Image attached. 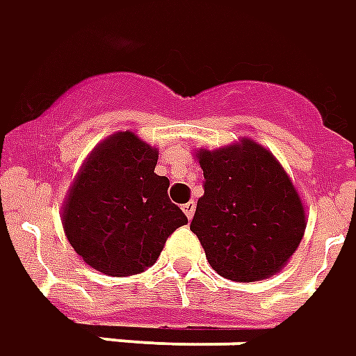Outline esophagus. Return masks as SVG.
Masks as SVG:
<instances>
[{"mask_svg": "<svg viewBox=\"0 0 356 356\" xmlns=\"http://www.w3.org/2000/svg\"><path fill=\"white\" fill-rule=\"evenodd\" d=\"M182 211L186 213V216L191 220V216H193V213H195V201H188L186 205L182 207Z\"/></svg>", "mask_w": 356, "mask_h": 356, "instance_id": "obj_1", "label": "esophagus"}]
</instances>
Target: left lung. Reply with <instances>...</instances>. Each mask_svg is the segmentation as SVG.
<instances>
[{
	"label": "left lung",
	"instance_id": "obj_1",
	"mask_svg": "<svg viewBox=\"0 0 356 356\" xmlns=\"http://www.w3.org/2000/svg\"><path fill=\"white\" fill-rule=\"evenodd\" d=\"M205 176L190 230L207 261L232 282H257L284 268L307 228L303 201L278 159L261 143L195 153Z\"/></svg>",
	"mask_w": 356,
	"mask_h": 356
}]
</instances>
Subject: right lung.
I'll use <instances>...</instances> for the list:
<instances>
[{
	"instance_id": "obj_1",
	"label": "right lung",
	"mask_w": 356,
	"mask_h": 356,
	"mask_svg": "<svg viewBox=\"0 0 356 356\" xmlns=\"http://www.w3.org/2000/svg\"><path fill=\"white\" fill-rule=\"evenodd\" d=\"M159 151L134 132L103 140L86 159L63 205V230L86 264L132 276L155 264L166 238L188 224L155 174Z\"/></svg>"
}]
</instances>
